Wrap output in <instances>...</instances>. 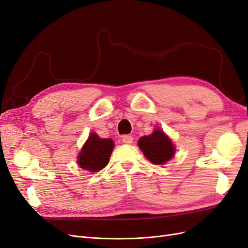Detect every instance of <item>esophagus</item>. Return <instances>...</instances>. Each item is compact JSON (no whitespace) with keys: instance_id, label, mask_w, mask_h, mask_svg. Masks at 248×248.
<instances>
[{"instance_id":"obj_1","label":"esophagus","mask_w":248,"mask_h":248,"mask_svg":"<svg viewBox=\"0 0 248 248\" xmlns=\"http://www.w3.org/2000/svg\"><path fill=\"white\" fill-rule=\"evenodd\" d=\"M122 140L124 144H131V143L133 142V137L130 135H124V136H123Z\"/></svg>"}]
</instances>
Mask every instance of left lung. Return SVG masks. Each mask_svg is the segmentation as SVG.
<instances>
[{"mask_svg":"<svg viewBox=\"0 0 248 248\" xmlns=\"http://www.w3.org/2000/svg\"><path fill=\"white\" fill-rule=\"evenodd\" d=\"M138 146L147 159L155 165H163L172 158L175 148L172 141L161 130L143 136L138 141Z\"/></svg>","mask_w":248,"mask_h":248,"instance_id":"1","label":"left lung"}]
</instances>
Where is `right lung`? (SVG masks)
Wrapping results in <instances>:
<instances>
[{
	"label": "right lung",
	"instance_id": "right-lung-1",
	"mask_svg": "<svg viewBox=\"0 0 248 248\" xmlns=\"http://www.w3.org/2000/svg\"><path fill=\"white\" fill-rule=\"evenodd\" d=\"M113 147L112 139H102L93 133L79 154L78 164L84 170L98 172L108 164Z\"/></svg>",
	"mask_w": 248,
	"mask_h": 248
}]
</instances>
